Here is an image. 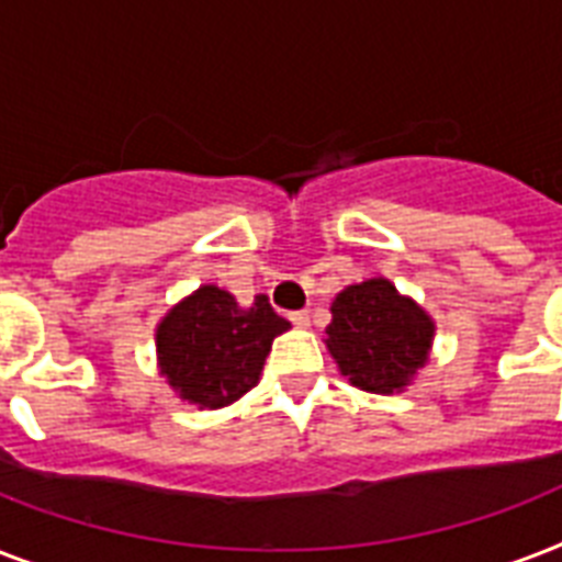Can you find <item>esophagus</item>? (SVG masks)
<instances>
[{
  "label": "esophagus",
  "mask_w": 562,
  "mask_h": 562,
  "mask_svg": "<svg viewBox=\"0 0 562 562\" xmlns=\"http://www.w3.org/2000/svg\"><path fill=\"white\" fill-rule=\"evenodd\" d=\"M291 324L300 326V329H306V326L312 324V315H308V312H291Z\"/></svg>",
  "instance_id": "1"
}]
</instances>
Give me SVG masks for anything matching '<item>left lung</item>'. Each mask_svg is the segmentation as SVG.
Listing matches in <instances>:
<instances>
[{"label":"left lung","mask_w":562,"mask_h":562,"mask_svg":"<svg viewBox=\"0 0 562 562\" xmlns=\"http://www.w3.org/2000/svg\"><path fill=\"white\" fill-rule=\"evenodd\" d=\"M435 321L382 277L333 300L326 350L341 375L370 393H400L428 361Z\"/></svg>","instance_id":"8db88e82"}]
</instances>
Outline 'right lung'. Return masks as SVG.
<instances>
[{"mask_svg":"<svg viewBox=\"0 0 562 562\" xmlns=\"http://www.w3.org/2000/svg\"><path fill=\"white\" fill-rule=\"evenodd\" d=\"M291 329L265 294L250 306L218 285L201 289L169 308L157 326L160 373L180 400L198 408H224L256 387L277 335Z\"/></svg>","mask_w":562,"mask_h":562,"instance_id":"add662e5","label":"right lung"}]
</instances>
